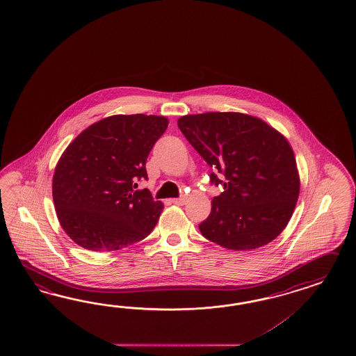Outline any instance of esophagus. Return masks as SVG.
<instances>
[{
  "label": "esophagus",
  "mask_w": 356,
  "mask_h": 356,
  "mask_svg": "<svg viewBox=\"0 0 356 356\" xmlns=\"http://www.w3.org/2000/svg\"><path fill=\"white\" fill-rule=\"evenodd\" d=\"M172 203H175V204H184L185 203V195H181L179 198H173Z\"/></svg>",
  "instance_id": "1"
}]
</instances>
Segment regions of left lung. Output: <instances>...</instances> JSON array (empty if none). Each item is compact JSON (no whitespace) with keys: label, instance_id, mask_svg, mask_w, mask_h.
Here are the masks:
<instances>
[{"label":"left lung","instance_id":"1","mask_svg":"<svg viewBox=\"0 0 356 356\" xmlns=\"http://www.w3.org/2000/svg\"><path fill=\"white\" fill-rule=\"evenodd\" d=\"M177 125L213 170L211 184L224 188L200 224L203 237L238 251L275 240L298 201V170L288 140L266 122L240 113L185 115Z\"/></svg>","mask_w":356,"mask_h":356}]
</instances>
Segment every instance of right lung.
I'll return each instance as SVG.
<instances>
[{
  "instance_id": "1",
  "label": "right lung",
  "mask_w": 356,
  "mask_h": 356,
  "mask_svg": "<svg viewBox=\"0 0 356 356\" xmlns=\"http://www.w3.org/2000/svg\"><path fill=\"white\" fill-rule=\"evenodd\" d=\"M167 125L164 116H108L68 145L53 176V201L63 231L79 246L120 250L152 233L163 203L135 189L147 180V155Z\"/></svg>"
}]
</instances>
